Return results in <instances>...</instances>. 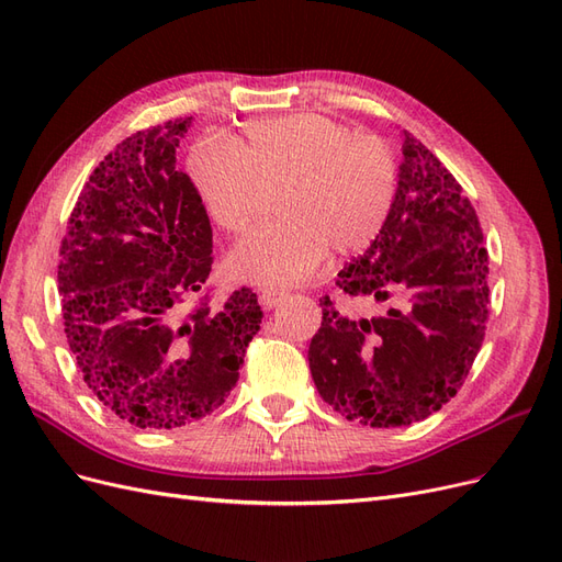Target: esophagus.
Here are the masks:
<instances>
[{
	"instance_id": "1",
	"label": "esophagus",
	"mask_w": 562,
	"mask_h": 562,
	"mask_svg": "<svg viewBox=\"0 0 562 562\" xmlns=\"http://www.w3.org/2000/svg\"><path fill=\"white\" fill-rule=\"evenodd\" d=\"M283 297H285V293L271 291V288H265V291L260 293V304H262L265 310H274V307H279Z\"/></svg>"
}]
</instances>
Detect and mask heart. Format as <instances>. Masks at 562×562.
Listing matches in <instances>:
<instances>
[{
  "mask_svg": "<svg viewBox=\"0 0 562 562\" xmlns=\"http://www.w3.org/2000/svg\"><path fill=\"white\" fill-rule=\"evenodd\" d=\"M187 171L211 217L236 236L252 229L267 190L283 187L285 217L260 227L232 255L236 274L262 285L307 279L330 246L339 255L368 248L398 190L394 147L310 112L258 119L236 143L201 140Z\"/></svg>",
  "mask_w": 562,
  "mask_h": 562,
  "instance_id": "b5f03b06",
  "label": "heart"
}]
</instances>
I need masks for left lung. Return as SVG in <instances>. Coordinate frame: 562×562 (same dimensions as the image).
<instances>
[{
  "instance_id": "obj_1",
  "label": "left lung",
  "mask_w": 562,
  "mask_h": 562,
  "mask_svg": "<svg viewBox=\"0 0 562 562\" xmlns=\"http://www.w3.org/2000/svg\"><path fill=\"white\" fill-rule=\"evenodd\" d=\"M483 229L448 168L403 131L398 190L384 229L337 274L356 314L330 295L310 370L333 411L375 429L407 427L462 389L490 307Z\"/></svg>"
}]
</instances>
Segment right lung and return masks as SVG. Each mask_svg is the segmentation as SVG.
Segmentation results:
<instances>
[{
	"label": "right lung",
	"instance_id": "obj_1",
	"mask_svg": "<svg viewBox=\"0 0 562 562\" xmlns=\"http://www.w3.org/2000/svg\"><path fill=\"white\" fill-rule=\"evenodd\" d=\"M190 126L180 116L119 143L83 184L60 244L67 345L93 396L138 429H178L223 405L262 323L250 288L209 302L211 220L176 166Z\"/></svg>",
	"mask_w": 562,
	"mask_h": 562
}]
</instances>
